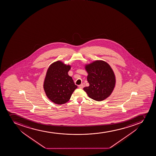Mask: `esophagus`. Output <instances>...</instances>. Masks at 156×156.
<instances>
[{"label":"esophagus","mask_w":156,"mask_h":156,"mask_svg":"<svg viewBox=\"0 0 156 156\" xmlns=\"http://www.w3.org/2000/svg\"><path fill=\"white\" fill-rule=\"evenodd\" d=\"M84 85L83 84H81L80 85H79V88H83Z\"/></svg>","instance_id":"esophagus-1"}]
</instances>
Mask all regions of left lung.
Segmentation results:
<instances>
[{
	"label": "left lung",
	"mask_w": 156,
	"mask_h": 156,
	"mask_svg": "<svg viewBox=\"0 0 156 156\" xmlns=\"http://www.w3.org/2000/svg\"><path fill=\"white\" fill-rule=\"evenodd\" d=\"M89 87L83 90L88 97L97 101L104 100L111 94L115 84L114 72L108 63L97 60L85 66Z\"/></svg>",
	"instance_id": "left-lung-1"
}]
</instances>
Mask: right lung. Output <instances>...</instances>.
Segmentation results:
<instances>
[{
	"mask_svg": "<svg viewBox=\"0 0 156 156\" xmlns=\"http://www.w3.org/2000/svg\"><path fill=\"white\" fill-rule=\"evenodd\" d=\"M71 69L60 61L50 66L45 77L44 88L47 97L56 104H63L71 98L77 86L68 75Z\"/></svg>",
	"mask_w": 156,
	"mask_h": 156,
	"instance_id": "obj_1",
	"label": "right lung"
}]
</instances>
